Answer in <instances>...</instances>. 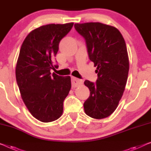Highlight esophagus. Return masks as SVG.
I'll return each instance as SVG.
<instances>
[{
    "label": "esophagus",
    "mask_w": 151,
    "mask_h": 151,
    "mask_svg": "<svg viewBox=\"0 0 151 151\" xmlns=\"http://www.w3.org/2000/svg\"><path fill=\"white\" fill-rule=\"evenodd\" d=\"M82 84V81L78 79L77 78L72 77V85L74 87H76L78 85Z\"/></svg>",
    "instance_id": "esophagus-1"
}]
</instances>
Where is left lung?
Instances as JSON below:
<instances>
[{"label":"left lung","instance_id":"left-lung-1","mask_svg":"<svg viewBox=\"0 0 151 151\" xmlns=\"http://www.w3.org/2000/svg\"><path fill=\"white\" fill-rule=\"evenodd\" d=\"M76 30L86 41L89 60L97 67L96 83L85 81L90 96L84 110L90 117L102 119L118 106L125 88L129 64L127 47L115 27L100 22L75 24Z\"/></svg>","mask_w":151,"mask_h":151}]
</instances>
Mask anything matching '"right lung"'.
<instances>
[{
	"instance_id": "add662e5",
	"label": "right lung",
	"mask_w": 151,
	"mask_h": 151,
	"mask_svg": "<svg viewBox=\"0 0 151 151\" xmlns=\"http://www.w3.org/2000/svg\"><path fill=\"white\" fill-rule=\"evenodd\" d=\"M73 24H51L36 28L20 49L15 68L18 87L29 112L42 122L61 116L63 102L71 88L70 76L51 75L50 70L58 67L54 60L59 43Z\"/></svg>"
}]
</instances>
